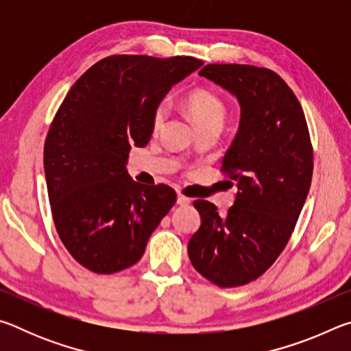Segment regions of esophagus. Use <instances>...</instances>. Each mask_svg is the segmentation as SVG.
<instances>
[{"label": "esophagus", "mask_w": 351, "mask_h": 351, "mask_svg": "<svg viewBox=\"0 0 351 351\" xmlns=\"http://www.w3.org/2000/svg\"><path fill=\"white\" fill-rule=\"evenodd\" d=\"M176 203L180 204V206H187V204H190V198L184 197V195H181V193H178V197H176Z\"/></svg>", "instance_id": "34e87169"}]
</instances>
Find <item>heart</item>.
Here are the masks:
<instances>
[{
  "label": "heart",
  "instance_id": "b5f03b06",
  "mask_svg": "<svg viewBox=\"0 0 351 351\" xmlns=\"http://www.w3.org/2000/svg\"><path fill=\"white\" fill-rule=\"evenodd\" d=\"M184 106H186L187 112L192 117V121L197 125L198 132L207 128H219L221 130L223 123L228 116V108H226L224 100L218 96L217 93L210 90H193L187 94L186 100H184ZM169 112L167 102H161L156 110L153 112V128L159 130L165 122Z\"/></svg>",
  "mask_w": 351,
  "mask_h": 351
}]
</instances>
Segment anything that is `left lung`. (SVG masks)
<instances>
[{"label":"left lung","mask_w":351,"mask_h":351,"mask_svg":"<svg viewBox=\"0 0 351 351\" xmlns=\"http://www.w3.org/2000/svg\"><path fill=\"white\" fill-rule=\"evenodd\" d=\"M199 75L240 104L239 133L221 162L239 192L226 215L209 201H195L201 226L187 252L209 282L241 287L263 274L287 246L310 192L313 147L299 100L274 71L206 64Z\"/></svg>","instance_id":"8db88e82"}]
</instances>
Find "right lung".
<instances>
[{
  "label": "right lung",
  "instance_id": "1",
  "mask_svg": "<svg viewBox=\"0 0 351 351\" xmlns=\"http://www.w3.org/2000/svg\"><path fill=\"white\" fill-rule=\"evenodd\" d=\"M193 57L111 56L64 97L45 142V175L56 229L86 269L112 274L144 255L176 201L175 190L132 180L127 159L153 133V112L175 83L197 71Z\"/></svg>",
  "mask_w": 351,
  "mask_h": 351
}]
</instances>
